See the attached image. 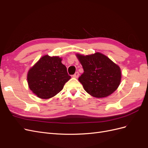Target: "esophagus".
Masks as SVG:
<instances>
[{
	"mask_svg": "<svg viewBox=\"0 0 148 148\" xmlns=\"http://www.w3.org/2000/svg\"><path fill=\"white\" fill-rule=\"evenodd\" d=\"M79 77V73L78 71H77V72H75V73L73 75V78H78Z\"/></svg>",
	"mask_w": 148,
	"mask_h": 148,
	"instance_id": "1",
	"label": "esophagus"
}]
</instances>
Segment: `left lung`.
Returning <instances> with one entry per match:
<instances>
[{"label":"left lung","mask_w":148,"mask_h":148,"mask_svg":"<svg viewBox=\"0 0 148 148\" xmlns=\"http://www.w3.org/2000/svg\"><path fill=\"white\" fill-rule=\"evenodd\" d=\"M77 56L84 70L78 80L88 94L101 98L109 96L117 89L121 81V70L108 57L99 52Z\"/></svg>","instance_id":"1"}]
</instances>
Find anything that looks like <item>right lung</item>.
I'll list each match as a JSON object with an SVG mask.
<instances>
[{
  "label": "right lung",
  "instance_id": "1",
  "mask_svg": "<svg viewBox=\"0 0 148 148\" xmlns=\"http://www.w3.org/2000/svg\"><path fill=\"white\" fill-rule=\"evenodd\" d=\"M59 57H42L28 73L29 88L38 97L49 99L63 89L71 77Z\"/></svg>",
  "mask_w": 148,
  "mask_h": 148
}]
</instances>
